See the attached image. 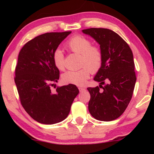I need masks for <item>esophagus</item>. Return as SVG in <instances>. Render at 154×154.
Listing matches in <instances>:
<instances>
[{"label":"esophagus","instance_id":"obj_1","mask_svg":"<svg viewBox=\"0 0 154 154\" xmlns=\"http://www.w3.org/2000/svg\"><path fill=\"white\" fill-rule=\"evenodd\" d=\"M78 89H79V92H82V91H85V88H82V87H79Z\"/></svg>","mask_w":154,"mask_h":154}]
</instances>
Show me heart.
<instances>
[{
	"label": "heart",
	"instance_id": "obj_1",
	"mask_svg": "<svg viewBox=\"0 0 154 154\" xmlns=\"http://www.w3.org/2000/svg\"><path fill=\"white\" fill-rule=\"evenodd\" d=\"M66 46L72 52L80 54L79 65L82 66L76 71H67L62 75L63 82L66 84L82 86L93 73L100 69L103 61V54L99 48L92 45L89 39L82 35H75L67 41ZM53 61L58 69L63 71L65 68L63 51L58 48L53 54Z\"/></svg>",
	"mask_w": 154,
	"mask_h": 154
}]
</instances>
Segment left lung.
Segmentation results:
<instances>
[{
  "instance_id": "1",
  "label": "left lung",
  "mask_w": 154,
  "mask_h": 154,
  "mask_svg": "<svg viewBox=\"0 0 154 154\" xmlns=\"http://www.w3.org/2000/svg\"><path fill=\"white\" fill-rule=\"evenodd\" d=\"M82 32L95 39L103 54L102 65L94 77L99 86L88 88L91 94L88 110L95 119L112 121L123 114L133 94L136 82L133 54L128 44L111 29L90 28Z\"/></svg>"
}]
</instances>
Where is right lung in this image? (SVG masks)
<instances>
[{
    "instance_id": "obj_1",
    "label": "right lung",
    "mask_w": 154,
    "mask_h": 154,
    "mask_svg": "<svg viewBox=\"0 0 154 154\" xmlns=\"http://www.w3.org/2000/svg\"><path fill=\"white\" fill-rule=\"evenodd\" d=\"M72 32H48L27 42L19 54L14 81L20 101L38 122L53 125L69 115L79 90L75 85L61 86L53 93L51 86L59 79L53 54Z\"/></svg>"
}]
</instances>
